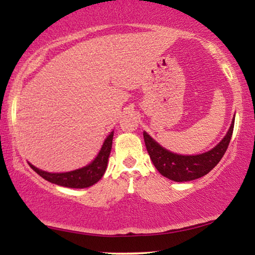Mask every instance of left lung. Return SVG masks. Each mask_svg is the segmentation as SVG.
I'll use <instances>...</instances> for the list:
<instances>
[{
	"instance_id": "left-lung-1",
	"label": "left lung",
	"mask_w": 255,
	"mask_h": 255,
	"mask_svg": "<svg viewBox=\"0 0 255 255\" xmlns=\"http://www.w3.org/2000/svg\"><path fill=\"white\" fill-rule=\"evenodd\" d=\"M233 127H235V118L224 139L211 151L198 155H179L167 151L153 140L146 132H144V140L149 158L158 172L169 180L186 182L207 175L221 161L229 147L233 133Z\"/></svg>"
}]
</instances>
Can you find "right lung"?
<instances>
[{"instance_id": "1", "label": "right lung", "mask_w": 255, "mask_h": 255, "mask_svg": "<svg viewBox=\"0 0 255 255\" xmlns=\"http://www.w3.org/2000/svg\"><path fill=\"white\" fill-rule=\"evenodd\" d=\"M114 132L108 135L104 144L101 148L99 155L90 165L83 167V168L73 170L67 173H47L40 170L29 163L31 168L40 175L48 182L58 184V186L68 187V188H87L95 184L101 177L104 175L107 169L108 159H109L111 146H113Z\"/></svg>"}]
</instances>
